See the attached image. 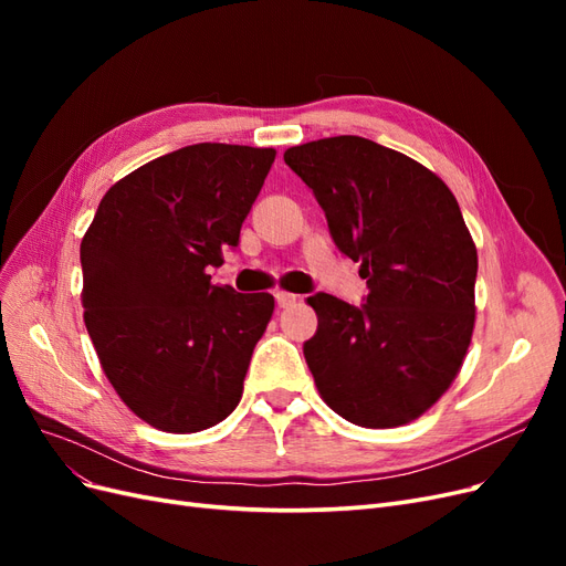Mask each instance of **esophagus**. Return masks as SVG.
I'll return each instance as SVG.
<instances>
[{
	"label": "esophagus",
	"mask_w": 566,
	"mask_h": 566,
	"mask_svg": "<svg viewBox=\"0 0 566 566\" xmlns=\"http://www.w3.org/2000/svg\"><path fill=\"white\" fill-rule=\"evenodd\" d=\"M297 302V295L293 293H283V290H279L276 293V304L281 306V310H287V306H293Z\"/></svg>",
	"instance_id": "1"
}]
</instances>
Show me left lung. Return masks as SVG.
<instances>
[{"mask_svg":"<svg viewBox=\"0 0 566 566\" xmlns=\"http://www.w3.org/2000/svg\"><path fill=\"white\" fill-rule=\"evenodd\" d=\"M339 252L361 262V306L310 297L304 342L321 399L370 430L420 418L451 387L474 331L476 248L451 188L399 150L331 136L285 150Z\"/></svg>","mask_w":566,"mask_h":566,"instance_id":"left-lung-1","label":"left lung"}]
</instances>
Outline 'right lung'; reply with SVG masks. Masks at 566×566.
<instances>
[{"label":"right lung","instance_id":"obj_1","mask_svg":"<svg viewBox=\"0 0 566 566\" xmlns=\"http://www.w3.org/2000/svg\"><path fill=\"white\" fill-rule=\"evenodd\" d=\"M276 158L273 148L196 144L108 188L80 245L84 325L132 413L191 434L233 413L269 293L212 285Z\"/></svg>","mask_w":566,"mask_h":566}]
</instances>
